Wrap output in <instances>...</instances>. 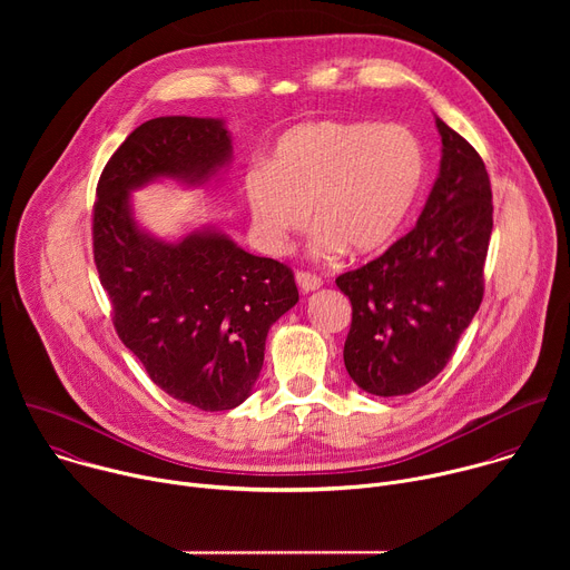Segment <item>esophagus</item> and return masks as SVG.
Segmentation results:
<instances>
[{
    "label": "esophagus",
    "instance_id": "obj_1",
    "mask_svg": "<svg viewBox=\"0 0 570 570\" xmlns=\"http://www.w3.org/2000/svg\"><path fill=\"white\" fill-rule=\"evenodd\" d=\"M295 279H297V286H299L304 293L317 291V288L322 286V279H320L317 275H313V273H306V271H299V273L295 275Z\"/></svg>",
    "mask_w": 570,
    "mask_h": 570
}]
</instances>
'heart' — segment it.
I'll use <instances>...</instances> for the list:
<instances>
[{
  "mask_svg": "<svg viewBox=\"0 0 570 570\" xmlns=\"http://www.w3.org/2000/svg\"><path fill=\"white\" fill-rule=\"evenodd\" d=\"M422 183L424 153L411 130L317 119L284 132L271 165L250 167L243 189L271 250H284L308 225L313 205V253L334 257L343 248L354 255L385 248L409 218Z\"/></svg>",
  "mask_w": 570,
  "mask_h": 570,
  "instance_id": "1",
  "label": "heart"
}]
</instances>
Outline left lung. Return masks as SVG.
Listing matches in <instances>:
<instances>
[{
    "label": "left lung",
    "instance_id": "1",
    "mask_svg": "<svg viewBox=\"0 0 570 570\" xmlns=\"http://www.w3.org/2000/svg\"><path fill=\"white\" fill-rule=\"evenodd\" d=\"M440 176L417 225L336 284L352 302L345 367L376 396L411 394L451 361L484 293L494 227L492 185L478 150L435 119Z\"/></svg>",
    "mask_w": 570,
    "mask_h": 570
}]
</instances>
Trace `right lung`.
<instances>
[{"label":"right lung","mask_w":570,"mask_h":570,"mask_svg":"<svg viewBox=\"0 0 570 570\" xmlns=\"http://www.w3.org/2000/svg\"><path fill=\"white\" fill-rule=\"evenodd\" d=\"M229 157L220 119H150L108 159L92 214L117 336L157 387L209 413L250 396L268 330L299 299L293 271L209 227L178 243L153 238L132 218L130 191L155 178L203 185Z\"/></svg>","instance_id":"obj_1"}]
</instances>
